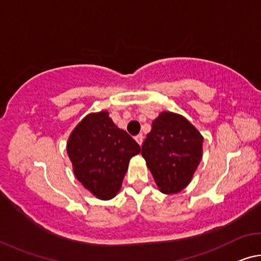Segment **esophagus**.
Here are the masks:
<instances>
[{
  "label": "esophagus",
  "instance_id": "obj_1",
  "mask_svg": "<svg viewBox=\"0 0 261 261\" xmlns=\"http://www.w3.org/2000/svg\"><path fill=\"white\" fill-rule=\"evenodd\" d=\"M143 135L142 134H140V135H137V136H136V137H135V139H136V142H137L138 144H139V145H142V144H143Z\"/></svg>",
  "mask_w": 261,
  "mask_h": 261
}]
</instances>
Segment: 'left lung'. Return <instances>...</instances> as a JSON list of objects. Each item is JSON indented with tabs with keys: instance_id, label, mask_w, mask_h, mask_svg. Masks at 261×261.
<instances>
[{
	"instance_id": "8db88e82",
	"label": "left lung",
	"mask_w": 261,
	"mask_h": 261,
	"mask_svg": "<svg viewBox=\"0 0 261 261\" xmlns=\"http://www.w3.org/2000/svg\"><path fill=\"white\" fill-rule=\"evenodd\" d=\"M203 137L182 116L161 113L142 145L155 184L164 194H176L192 180L202 158Z\"/></svg>"
}]
</instances>
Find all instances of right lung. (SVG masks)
I'll list each match as a JSON object with an SVG mask.
<instances>
[{
    "instance_id": "obj_1",
    "label": "right lung",
    "mask_w": 261,
    "mask_h": 261,
    "mask_svg": "<svg viewBox=\"0 0 261 261\" xmlns=\"http://www.w3.org/2000/svg\"><path fill=\"white\" fill-rule=\"evenodd\" d=\"M139 152L136 140L118 129L107 111L86 116L67 143L76 179L101 200L117 194L130 159Z\"/></svg>"
}]
</instances>
